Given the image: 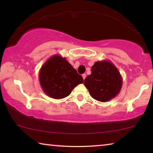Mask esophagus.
Returning a JSON list of instances; mask_svg holds the SVG:
<instances>
[{
	"label": "esophagus",
	"mask_w": 153,
	"mask_h": 153,
	"mask_svg": "<svg viewBox=\"0 0 153 153\" xmlns=\"http://www.w3.org/2000/svg\"><path fill=\"white\" fill-rule=\"evenodd\" d=\"M82 77H83V79H86V74H82Z\"/></svg>",
	"instance_id": "esophagus-1"
}]
</instances>
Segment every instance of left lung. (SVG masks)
I'll return each mask as SVG.
<instances>
[{
    "instance_id": "1",
    "label": "left lung",
    "mask_w": 153,
    "mask_h": 153,
    "mask_svg": "<svg viewBox=\"0 0 153 153\" xmlns=\"http://www.w3.org/2000/svg\"><path fill=\"white\" fill-rule=\"evenodd\" d=\"M84 84L93 98L105 102L117 97L123 80L115 65L110 61L103 60L95 62L91 74L86 77Z\"/></svg>"
}]
</instances>
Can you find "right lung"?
I'll return each instance as SVG.
<instances>
[{
  "mask_svg": "<svg viewBox=\"0 0 153 153\" xmlns=\"http://www.w3.org/2000/svg\"><path fill=\"white\" fill-rule=\"evenodd\" d=\"M39 81L46 95L55 99H61L70 94L72 90L82 84L84 79L65 58L55 55L41 67Z\"/></svg>",
  "mask_w": 153,
  "mask_h": 153,
  "instance_id": "right-lung-1",
  "label": "right lung"
}]
</instances>
